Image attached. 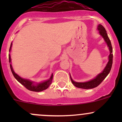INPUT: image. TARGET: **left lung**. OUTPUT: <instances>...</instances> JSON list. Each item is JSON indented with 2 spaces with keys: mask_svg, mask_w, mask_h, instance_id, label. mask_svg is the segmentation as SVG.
I'll return each mask as SVG.
<instances>
[{
  "mask_svg": "<svg viewBox=\"0 0 122 122\" xmlns=\"http://www.w3.org/2000/svg\"><path fill=\"white\" fill-rule=\"evenodd\" d=\"M97 30L99 31V33L101 36L103 37L104 40L106 41V43H107L108 47L109 48V50H110V55L108 56L109 61L108 62L107 65L105 67L104 70L103 72L99 74L96 77L94 78L93 79L89 81H86L84 82H76L73 80L71 76V80L72 81V84L75 85V86L77 88H82V89H92V88H94L96 86H97L100 83L103 81L105 79V78L108 75L109 73L110 72L111 69L112 65V58H113V54L112 53V47L111 43L109 39L108 35L106 31L105 28L102 26V25H99L97 26Z\"/></svg>",
  "mask_w": 122,
  "mask_h": 122,
  "instance_id": "1",
  "label": "left lung"
}]
</instances>
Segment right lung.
<instances>
[{
	"mask_svg": "<svg viewBox=\"0 0 122 122\" xmlns=\"http://www.w3.org/2000/svg\"><path fill=\"white\" fill-rule=\"evenodd\" d=\"M12 42L11 43L9 51H10L12 47ZM8 58H9V62H11V56L10 55H8ZM10 68L11 71L12 75H14V77L16 79V80L18 82H19L22 85H23L25 88H27V89L31 91H34V92H41L43 90H45L49 86V85L51 84V82H52V80H53V74L51 75V77H50V79L47 80L46 81H45L41 82V83L37 84L36 85H35L34 84V82L31 81L29 80L28 79H23V78L20 77V76H19L17 74L15 73L13 69H12V67L11 64H10Z\"/></svg>",
	"mask_w": 122,
	"mask_h": 122,
	"instance_id": "right-lung-1",
	"label": "right lung"
}]
</instances>
